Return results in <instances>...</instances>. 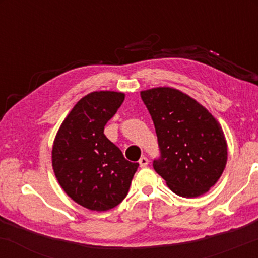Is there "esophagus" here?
Segmentation results:
<instances>
[{"mask_svg": "<svg viewBox=\"0 0 258 258\" xmlns=\"http://www.w3.org/2000/svg\"><path fill=\"white\" fill-rule=\"evenodd\" d=\"M148 164H149V160L146 156H142L141 159H139V166L141 167H146L148 166Z\"/></svg>", "mask_w": 258, "mask_h": 258, "instance_id": "esophagus-1", "label": "esophagus"}]
</instances>
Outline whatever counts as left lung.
Returning <instances> with one entry per match:
<instances>
[{
  "label": "left lung",
  "mask_w": 258,
  "mask_h": 258,
  "mask_svg": "<svg viewBox=\"0 0 258 258\" xmlns=\"http://www.w3.org/2000/svg\"><path fill=\"white\" fill-rule=\"evenodd\" d=\"M158 136L154 170L173 193L197 198L216 184L227 164V142L217 120L185 93L171 87L141 92Z\"/></svg>",
  "instance_id": "8db88e82"
}]
</instances>
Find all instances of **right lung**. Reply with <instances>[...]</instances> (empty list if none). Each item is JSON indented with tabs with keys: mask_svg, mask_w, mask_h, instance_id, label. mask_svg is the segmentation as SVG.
<instances>
[{
	"mask_svg": "<svg viewBox=\"0 0 258 258\" xmlns=\"http://www.w3.org/2000/svg\"><path fill=\"white\" fill-rule=\"evenodd\" d=\"M121 92H92L76 103L61 123L52 149V166L63 190L92 211H108L128 193L139 165L104 135L122 104Z\"/></svg>",
	"mask_w": 258,
	"mask_h": 258,
	"instance_id": "right-lung-1",
	"label": "right lung"
}]
</instances>
